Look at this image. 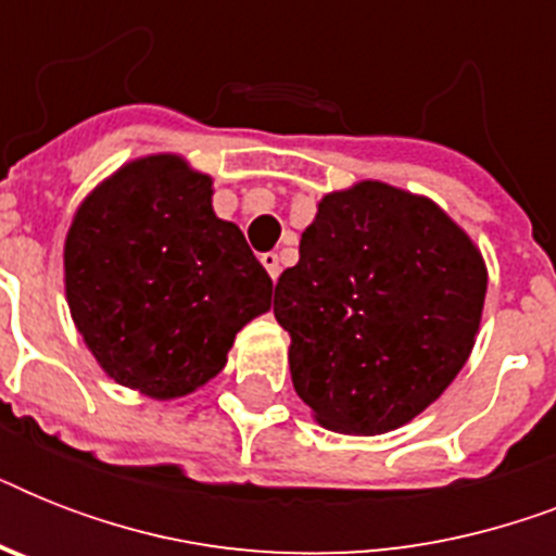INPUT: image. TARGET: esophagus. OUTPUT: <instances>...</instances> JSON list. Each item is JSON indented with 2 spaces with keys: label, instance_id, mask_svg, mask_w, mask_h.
Returning <instances> with one entry per match:
<instances>
[{
  "label": "esophagus",
  "instance_id": "esophagus-1",
  "mask_svg": "<svg viewBox=\"0 0 556 556\" xmlns=\"http://www.w3.org/2000/svg\"><path fill=\"white\" fill-rule=\"evenodd\" d=\"M262 265H265V270L270 274V279L277 282V277H279V256H277V253H262Z\"/></svg>",
  "mask_w": 556,
  "mask_h": 556
}]
</instances>
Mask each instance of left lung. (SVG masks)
I'll use <instances>...</instances> for the list:
<instances>
[{"label":"left lung","mask_w":556,"mask_h":556,"mask_svg":"<svg viewBox=\"0 0 556 556\" xmlns=\"http://www.w3.org/2000/svg\"><path fill=\"white\" fill-rule=\"evenodd\" d=\"M484 294L482 251L432 199L371 178L326 192L274 294L296 395L326 430L404 427L467 364Z\"/></svg>","instance_id":"1"}]
</instances>
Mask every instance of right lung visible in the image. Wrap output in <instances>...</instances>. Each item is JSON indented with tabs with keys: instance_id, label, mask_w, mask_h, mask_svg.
Masks as SVG:
<instances>
[{
	"instance_id": "1",
	"label": "right lung",
	"mask_w": 556,
	"mask_h": 556,
	"mask_svg": "<svg viewBox=\"0 0 556 556\" xmlns=\"http://www.w3.org/2000/svg\"><path fill=\"white\" fill-rule=\"evenodd\" d=\"M63 282L100 369L155 401L216 378L274 294L242 230L216 216L213 178L173 152L126 161L80 201Z\"/></svg>"
}]
</instances>
